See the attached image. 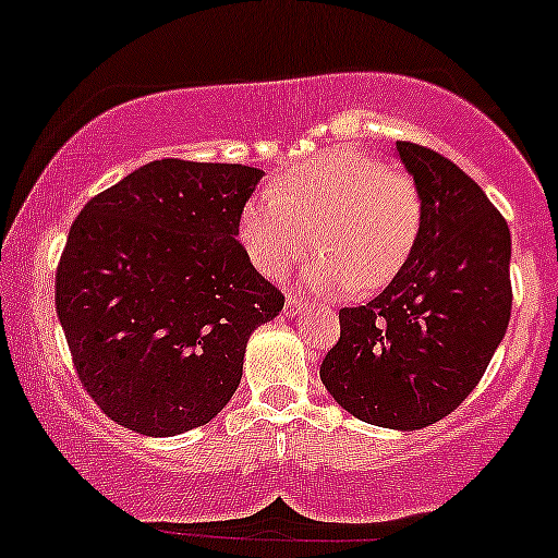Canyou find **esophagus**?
Here are the masks:
<instances>
[{"label":"esophagus","instance_id":"1","mask_svg":"<svg viewBox=\"0 0 558 558\" xmlns=\"http://www.w3.org/2000/svg\"><path fill=\"white\" fill-rule=\"evenodd\" d=\"M306 310V301L301 299V296H288L286 299V304H283V312L288 317H296L299 312H304Z\"/></svg>","mask_w":558,"mask_h":558}]
</instances>
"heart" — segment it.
<instances>
[{"instance_id": "1", "label": "heart", "mask_w": 558, "mask_h": 558, "mask_svg": "<svg viewBox=\"0 0 558 558\" xmlns=\"http://www.w3.org/2000/svg\"><path fill=\"white\" fill-rule=\"evenodd\" d=\"M422 194L403 172L356 149H332L293 165L243 204L239 241L248 262L280 278L312 248L306 283L319 291L386 286L422 233Z\"/></svg>"}]
</instances>
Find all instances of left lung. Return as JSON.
<instances>
[{"instance_id":"1","label":"left lung","mask_w":558,"mask_h":558,"mask_svg":"<svg viewBox=\"0 0 558 558\" xmlns=\"http://www.w3.org/2000/svg\"><path fill=\"white\" fill-rule=\"evenodd\" d=\"M422 194V233L386 291L343 306L319 377L356 420L420 430L448 417L488 369L511 317L509 226L462 168L399 141Z\"/></svg>"}]
</instances>
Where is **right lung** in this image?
Segmentation results:
<instances>
[{"label":"right lung","mask_w":558,"mask_h":558,"mask_svg":"<svg viewBox=\"0 0 558 558\" xmlns=\"http://www.w3.org/2000/svg\"><path fill=\"white\" fill-rule=\"evenodd\" d=\"M262 170L157 159L75 217L54 280L73 367L118 425L168 438L235 393L246 341L283 310L239 215Z\"/></svg>","instance_id":"1"}]
</instances>
